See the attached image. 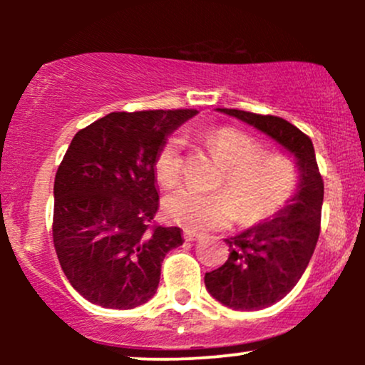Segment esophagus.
Instances as JSON below:
<instances>
[{
  "label": "esophagus",
  "instance_id": "34e87169",
  "mask_svg": "<svg viewBox=\"0 0 365 365\" xmlns=\"http://www.w3.org/2000/svg\"><path fill=\"white\" fill-rule=\"evenodd\" d=\"M183 237H185L187 242H195V240H200V238H202V233L192 232V230H185V232H183Z\"/></svg>",
  "mask_w": 365,
  "mask_h": 365
}]
</instances>
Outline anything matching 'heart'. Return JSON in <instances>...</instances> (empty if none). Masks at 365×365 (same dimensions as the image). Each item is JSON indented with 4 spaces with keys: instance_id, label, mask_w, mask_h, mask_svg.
<instances>
[{
    "instance_id": "obj_1",
    "label": "heart",
    "mask_w": 365,
    "mask_h": 365,
    "mask_svg": "<svg viewBox=\"0 0 365 365\" xmlns=\"http://www.w3.org/2000/svg\"><path fill=\"white\" fill-rule=\"evenodd\" d=\"M206 144L225 166L216 192L178 188L163 202L171 223L192 232H206L232 225L240 212L244 225L274 220L292 204L300 185L299 166L284 154H264V148L247 133L221 127L206 133ZM183 139L171 135L159 149L154 173L159 185L175 187L182 177Z\"/></svg>"
}]
</instances>
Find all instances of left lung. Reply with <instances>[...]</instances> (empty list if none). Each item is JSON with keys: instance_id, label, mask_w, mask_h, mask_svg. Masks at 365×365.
Here are the masks:
<instances>
[{"instance_id": "left-lung-1", "label": "left lung", "mask_w": 365, "mask_h": 365, "mask_svg": "<svg viewBox=\"0 0 365 365\" xmlns=\"http://www.w3.org/2000/svg\"><path fill=\"white\" fill-rule=\"evenodd\" d=\"M217 111L252 125L282 144L297 158L300 170V185L290 206L274 220L226 238L228 259L204 276L207 292L217 302L235 311H257L282 300L302 278L319 238L324 182L312 140L290 121L230 108Z\"/></svg>"}]
</instances>
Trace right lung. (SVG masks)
Listing matches in <instances>:
<instances>
[{
	"mask_svg": "<svg viewBox=\"0 0 365 365\" xmlns=\"http://www.w3.org/2000/svg\"><path fill=\"white\" fill-rule=\"evenodd\" d=\"M195 110L116 111L78 130L54 177L53 242L72 287L108 309H133L158 290L182 230L154 221V161Z\"/></svg>",
	"mask_w": 365,
	"mask_h": 365,
	"instance_id": "obj_1",
	"label": "right lung"
}]
</instances>
